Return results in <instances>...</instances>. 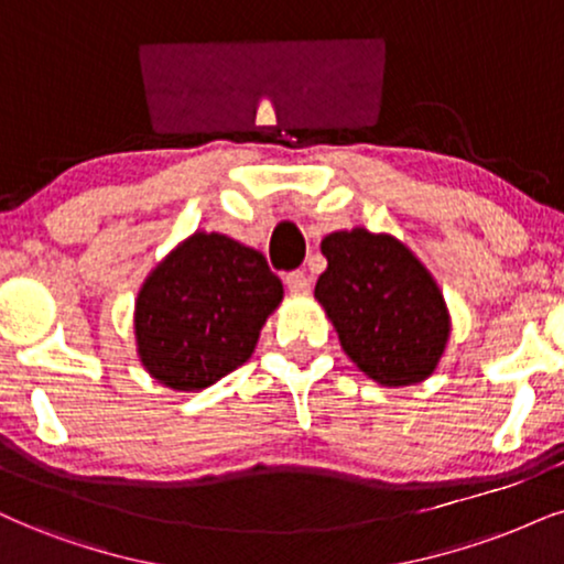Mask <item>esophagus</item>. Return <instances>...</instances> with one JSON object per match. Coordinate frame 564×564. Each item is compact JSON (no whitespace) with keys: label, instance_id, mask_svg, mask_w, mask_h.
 I'll return each mask as SVG.
<instances>
[{"label":"esophagus","instance_id":"obj_1","mask_svg":"<svg viewBox=\"0 0 564 564\" xmlns=\"http://www.w3.org/2000/svg\"><path fill=\"white\" fill-rule=\"evenodd\" d=\"M284 284H288L290 290H293V293H308L311 290V276L305 274V271H290L288 276H284Z\"/></svg>","mask_w":564,"mask_h":564}]
</instances>
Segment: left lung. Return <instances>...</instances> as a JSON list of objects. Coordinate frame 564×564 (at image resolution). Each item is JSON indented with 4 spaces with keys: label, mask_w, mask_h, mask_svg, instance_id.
Returning a JSON list of instances; mask_svg holds the SVG:
<instances>
[{
    "label": "left lung",
    "mask_w": 564,
    "mask_h": 564,
    "mask_svg": "<svg viewBox=\"0 0 564 564\" xmlns=\"http://www.w3.org/2000/svg\"><path fill=\"white\" fill-rule=\"evenodd\" d=\"M326 271L314 295L335 324L343 350L387 387L431 377L449 337L444 297L410 250L368 229L322 240Z\"/></svg>",
    "instance_id": "left-lung-1"
}]
</instances>
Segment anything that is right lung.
Masks as SVG:
<instances>
[{"mask_svg": "<svg viewBox=\"0 0 564 564\" xmlns=\"http://www.w3.org/2000/svg\"><path fill=\"white\" fill-rule=\"evenodd\" d=\"M280 301V276L259 250L196 232L141 288L138 356L162 384L204 389L246 364Z\"/></svg>", "mask_w": 564, "mask_h": 564, "instance_id": "1", "label": "right lung"}]
</instances>
